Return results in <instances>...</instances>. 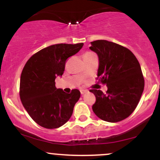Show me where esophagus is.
Masks as SVG:
<instances>
[{"label":"esophagus","mask_w":160,"mask_h":160,"mask_svg":"<svg viewBox=\"0 0 160 160\" xmlns=\"http://www.w3.org/2000/svg\"><path fill=\"white\" fill-rule=\"evenodd\" d=\"M80 93H81L82 95H83V94H85V93H86L88 92V90H86V89H80Z\"/></svg>","instance_id":"esophagus-1"}]
</instances>
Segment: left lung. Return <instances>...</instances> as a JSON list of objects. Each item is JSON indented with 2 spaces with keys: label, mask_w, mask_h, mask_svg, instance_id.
<instances>
[{
  "label": "left lung",
  "mask_w": 160,
  "mask_h": 160,
  "mask_svg": "<svg viewBox=\"0 0 160 160\" xmlns=\"http://www.w3.org/2000/svg\"><path fill=\"white\" fill-rule=\"evenodd\" d=\"M89 49L98 55V78L108 86L104 94L91 89L96 101L92 111L101 120L121 121L136 108L144 91V80L138 61L129 49L113 42L98 40Z\"/></svg>",
  "instance_id": "left-lung-1"
}]
</instances>
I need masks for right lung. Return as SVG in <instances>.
<instances>
[{
	"instance_id": "1",
	"label": "right lung",
	"mask_w": 160,
	"mask_h": 160,
	"mask_svg": "<svg viewBox=\"0 0 160 160\" xmlns=\"http://www.w3.org/2000/svg\"><path fill=\"white\" fill-rule=\"evenodd\" d=\"M83 43H58L41 49L28 60L20 78L19 95L30 117L46 128L63 126L71 118L80 97L78 89L68 94L56 87L68 58L78 53Z\"/></svg>"
}]
</instances>
